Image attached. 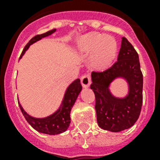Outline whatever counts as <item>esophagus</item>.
<instances>
[{"mask_svg":"<svg viewBox=\"0 0 160 160\" xmlns=\"http://www.w3.org/2000/svg\"><path fill=\"white\" fill-rule=\"evenodd\" d=\"M90 82H91V78H90V75L89 74L82 75V77H81V84H82L83 87H89L90 85Z\"/></svg>","mask_w":160,"mask_h":160,"instance_id":"34e87169","label":"esophagus"}]
</instances>
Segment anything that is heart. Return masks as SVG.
I'll return each mask as SVG.
<instances>
[{"label":"heart","mask_w":160,"mask_h":160,"mask_svg":"<svg viewBox=\"0 0 160 160\" xmlns=\"http://www.w3.org/2000/svg\"><path fill=\"white\" fill-rule=\"evenodd\" d=\"M76 48L80 53H92L91 63L93 66L103 69L109 66L114 60L118 45L113 37L92 32L81 36L78 40Z\"/></svg>","instance_id":"1"}]
</instances>
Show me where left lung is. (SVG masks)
I'll list each match as a JSON object with an SVG mask.
<instances>
[{
  "instance_id": "left-lung-1",
  "label": "left lung",
  "mask_w": 160,
  "mask_h": 160,
  "mask_svg": "<svg viewBox=\"0 0 160 160\" xmlns=\"http://www.w3.org/2000/svg\"><path fill=\"white\" fill-rule=\"evenodd\" d=\"M129 85L126 98H114L108 87L116 78ZM90 89L95 96L97 123L103 129L119 132L132 127L139 119L143 103V74L139 55L125 37L122 38L117 61L102 72L93 71Z\"/></svg>"
}]
</instances>
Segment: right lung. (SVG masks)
I'll return each mask as SVG.
<instances>
[{"mask_svg":"<svg viewBox=\"0 0 160 160\" xmlns=\"http://www.w3.org/2000/svg\"><path fill=\"white\" fill-rule=\"evenodd\" d=\"M55 31H56L55 29H53L51 31H47L46 33L34 36L33 38L26 44V46H25V48L22 51L21 57L28 50L31 45L34 44L36 41H40L41 39L44 38V37H46V36L53 34ZM81 90H82V86L80 84V80L76 79L67 88L64 99H63L62 104L59 108V109L57 111H55L54 114H52L50 116L46 117V118H41V119L34 118V117L29 115L24 110L21 104H19V106H20V109H21V112H22V114L27 120V122L36 130L46 134H59L60 133L65 132L70 125V111H71L73 105L75 104V100L77 99L78 95L80 93Z\"/></svg>","mask_w":160,"mask_h":160,"instance_id":"obj_1","label":"right lung"}]
</instances>
